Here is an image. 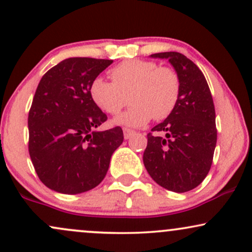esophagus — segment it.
I'll use <instances>...</instances> for the list:
<instances>
[{
  "mask_svg": "<svg viewBox=\"0 0 252 252\" xmlns=\"http://www.w3.org/2000/svg\"><path fill=\"white\" fill-rule=\"evenodd\" d=\"M123 132H124V139H126V140L130 139L132 135L135 134L134 130H130V129H126V128L123 129Z\"/></svg>",
  "mask_w": 252,
  "mask_h": 252,
  "instance_id": "esophagus-1",
  "label": "esophagus"
}]
</instances>
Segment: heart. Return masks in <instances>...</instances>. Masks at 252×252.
I'll use <instances>...</instances> for the list:
<instances>
[{"label": "heart", "instance_id": "b5f03b06", "mask_svg": "<svg viewBox=\"0 0 252 252\" xmlns=\"http://www.w3.org/2000/svg\"><path fill=\"white\" fill-rule=\"evenodd\" d=\"M106 81L95 77L90 87L91 98L101 111L117 115L128 103L129 110L115 120L126 126H142L152 117L166 118L176 107L179 98V77L173 69L159 67L151 61L129 60L110 70Z\"/></svg>", "mask_w": 252, "mask_h": 252}]
</instances>
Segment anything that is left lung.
Returning <instances> with one entry per match:
<instances>
[{
	"mask_svg": "<svg viewBox=\"0 0 252 252\" xmlns=\"http://www.w3.org/2000/svg\"><path fill=\"white\" fill-rule=\"evenodd\" d=\"M179 77V98L173 111L147 135L143 164L153 181L175 192L195 189L211 170L217 146L215 109L200 68L179 52H159Z\"/></svg>",
	"mask_w": 252,
	"mask_h": 252,
	"instance_id": "left-lung-1",
	"label": "left lung"
}]
</instances>
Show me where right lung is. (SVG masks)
<instances>
[{
    "mask_svg": "<svg viewBox=\"0 0 252 252\" xmlns=\"http://www.w3.org/2000/svg\"><path fill=\"white\" fill-rule=\"evenodd\" d=\"M112 62L67 59L38 85L29 113V152L39 179L54 191L75 195L100 184L123 142L120 126L96 130L107 117L90 93L93 80Z\"/></svg>",
    "mask_w": 252,
    "mask_h": 252,
    "instance_id": "1",
    "label": "right lung"
}]
</instances>
